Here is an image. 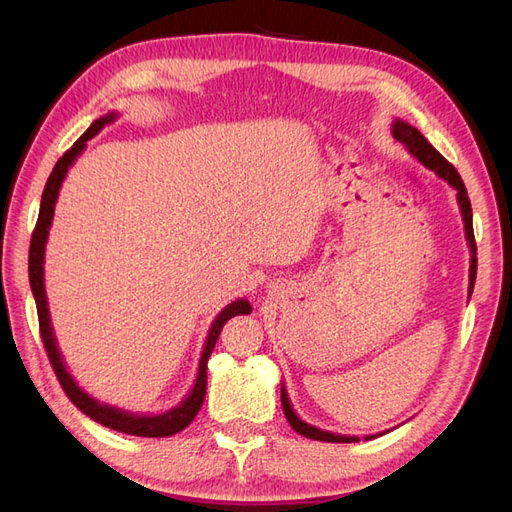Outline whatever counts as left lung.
<instances>
[{"label": "left lung", "mask_w": 512, "mask_h": 512, "mask_svg": "<svg viewBox=\"0 0 512 512\" xmlns=\"http://www.w3.org/2000/svg\"><path fill=\"white\" fill-rule=\"evenodd\" d=\"M391 132H393L395 141H399L401 145L408 149L410 156H414L425 168L433 170V173H436L442 181H446L457 192V203H459L461 218H463V230H466V241H468V247H470V286H468V297H472L474 282H476V265H478V260H476V243H474V228H472V207H470V198H468L466 185H463V181H461L459 173L455 170V166L448 164L440 156V153L429 145L427 138L421 132H418L414 126H410L408 121L395 119L393 126H391ZM282 406H284V414L288 418L290 427L297 431V433H301V436L309 438V440H320V442H359V438H356V436H342V433L324 431V429H320L316 425L305 423L303 418L297 416V412H294L290 399H288V391H286V384L284 382H282ZM378 436H380V433H376V436H365V440L378 438Z\"/></svg>", "instance_id": "left-lung-1"}]
</instances>
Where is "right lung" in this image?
<instances>
[{
  "label": "right lung",
  "instance_id": "obj_1",
  "mask_svg": "<svg viewBox=\"0 0 512 512\" xmlns=\"http://www.w3.org/2000/svg\"><path fill=\"white\" fill-rule=\"evenodd\" d=\"M119 113H108L100 119H96L91 126L87 128V132L76 141L64 156H61L53 168V173L44 185L42 192V200H40V213H38V222L34 228L32 235V245H29V286H32L34 299H36V307H38V322H40V335H42V344L46 348V354H49V361L55 369L57 380L61 384V389L66 391V395L70 397L72 404L79 408L83 414H87L89 418H94L96 423L111 427L115 431L121 433H130V436H141V438H166V436H175L181 429L188 427L194 416L198 414L200 406L205 401V393H207V361L215 348V342H218L220 331L224 329V324L241 314H250L252 305L250 301L245 299H237L232 301L230 305H226L222 312L215 316L213 324L209 327L205 346H203V354H200V363H198V374L196 380L192 384L190 393L185 395L175 408H170L166 412L160 414H136V412H128L121 410L115 406H108L98 401L96 397H91L87 391H83L79 382L72 378V374L68 371L64 356L59 352L57 339L53 333V324H51V314H49V301H46V290H44V252H46V241H49V228L53 224V215H55V203L57 196L61 190V183H64L68 168L74 164V160L81 156L87 147V141H91L104 126L113 123L117 119Z\"/></svg>",
  "mask_w": 512,
  "mask_h": 512
}]
</instances>
